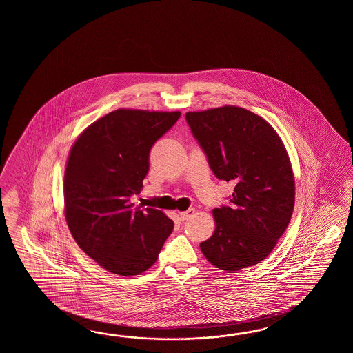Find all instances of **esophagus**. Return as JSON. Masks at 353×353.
<instances>
[{"label": "esophagus", "instance_id": "esophagus-1", "mask_svg": "<svg viewBox=\"0 0 353 353\" xmlns=\"http://www.w3.org/2000/svg\"><path fill=\"white\" fill-rule=\"evenodd\" d=\"M194 208H189V210H185V212H179V218L181 221H185L188 218L192 217V216L194 214Z\"/></svg>", "mask_w": 353, "mask_h": 353}]
</instances>
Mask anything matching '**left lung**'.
Listing matches in <instances>:
<instances>
[{"label": "left lung", "mask_w": 353, "mask_h": 353, "mask_svg": "<svg viewBox=\"0 0 353 353\" xmlns=\"http://www.w3.org/2000/svg\"><path fill=\"white\" fill-rule=\"evenodd\" d=\"M218 179L233 181L230 205L213 210L216 230L201 243L218 269L263 261L293 214L295 181L285 146L269 122L236 105L185 114Z\"/></svg>", "instance_id": "left-lung-1"}]
</instances>
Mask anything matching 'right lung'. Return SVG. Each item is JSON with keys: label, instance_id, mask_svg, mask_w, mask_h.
I'll return each mask as SVG.
<instances>
[{"label": "right lung", "instance_id": "add662e5", "mask_svg": "<svg viewBox=\"0 0 353 353\" xmlns=\"http://www.w3.org/2000/svg\"><path fill=\"white\" fill-rule=\"evenodd\" d=\"M176 112L120 108L77 139L64 173V213L83 251L105 270L140 275L157 263L174 222L155 208L134 207L149 172L152 145L173 128Z\"/></svg>", "mask_w": 353, "mask_h": 353}]
</instances>
